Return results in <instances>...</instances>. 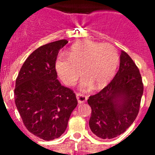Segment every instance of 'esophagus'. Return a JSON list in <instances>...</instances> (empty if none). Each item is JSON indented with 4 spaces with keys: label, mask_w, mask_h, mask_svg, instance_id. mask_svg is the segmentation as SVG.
<instances>
[{
    "label": "esophagus",
    "mask_w": 155,
    "mask_h": 155,
    "mask_svg": "<svg viewBox=\"0 0 155 155\" xmlns=\"http://www.w3.org/2000/svg\"><path fill=\"white\" fill-rule=\"evenodd\" d=\"M76 97H77V99H78V103L80 104L84 103V102L87 101V98L85 94H82V93H77Z\"/></svg>",
    "instance_id": "34e87169"
}]
</instances>
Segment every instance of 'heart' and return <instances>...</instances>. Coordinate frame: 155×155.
<instances>
[{
	"mask_svg": "<svg viewBox=\"0 0 155 155\" xmlns=\"http://www.w3.org/2000/svg\"><path fill=\"white\" fill-rule=\"evenodd\" d=\"M119 64L118 51L109 43L82 41L74 45L68 56L61 54L56 62V69L63 81L72 86L80 75L81 87L91 89L93 84L97 88L107 84L114 76Z\"/></svg>",
	"mask_w": 155,
	"mask_h": 155,
	"instance_id": "b5f03b06",
	"label": "heart"
}]
</instances>
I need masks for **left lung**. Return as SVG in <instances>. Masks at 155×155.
Returning <instances> with one entry per match:
<instances>
[{"label":"left lung","mask_w":155,"mask_h":155,"mask_svg":"<svg viewBox=\"0 0 155 155\" xmlns=\"http://www.w3.org/2000/svg\"><path fill=\"white\" fill-rule=\"evenodd\" d=\"M143 92L139 69L122 50L120 68L113 80L87 99L91 108L89 127L93 134L102 139L124 134L137 116Z\"/></svg>","instance_id":"obj_1"}]
</instances>
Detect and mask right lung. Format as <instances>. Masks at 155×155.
I'll use <instances>...</instances> for the list:
<instances>
[{
  "instance_id": "right-lung-1",
  "label": "right lung",
  "mask_w": 155,
  "mask_h": 155,
  "mask_svg": "<svg viewBox=\"0 0 155 155\" xmlns=\"http://www.w3.org/2000/svg\"><path fill=\"white\" fill-rule=\"evenodd\" d=\"M65 39L50 42L33 51L16 78L15 102L26 129L52 140L62 135L78 105L74 91L57 80L56 61Z\"/></svg>"
}]
</instances>
